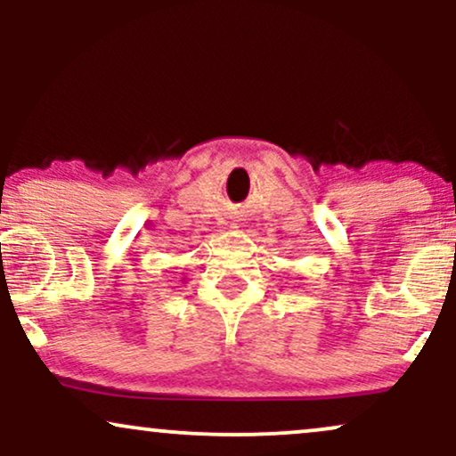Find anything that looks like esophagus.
<instances>
[{"label":"esophagus","instance_id":"esophagus-1","mask_svg":"<svg viewBox=\"0 0 456 456\" xmlns=\"http://www.w3.org/2000/svg\"><path fill=\"white\" fill-rule=\"evenodd\" d=\"M233 227H238V221H235V223H233Z\"/></svg>","mask_w":456,"mask_h":456}]
</instances>
